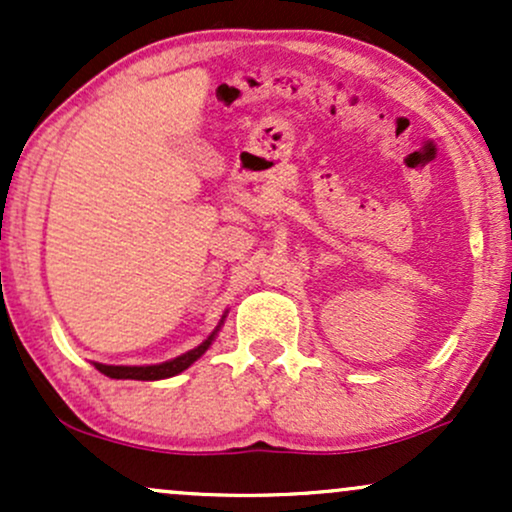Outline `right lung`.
I'll return each mask as SVG.
<instances>
[{
    "label": "right lung",
    "mask_w": 512,
    "mask_h": 512,
    "mask_svg": "<svg viewBox=\"0 0 512 512\" xmlns=\"http://www.w3.org/2000/svg\"><path fill=\"white\" fill-rule=\"evenodd\" d=\"M214 334H211L207 342L199 344L197 349L187 351V354L173 358V361L158 363V366H103V363H96V368L101 370L103 375H108V378H115V380H161V378H170V375H178L187 366H192V363H195L197 358L209 349V344L214 342Z\"/></svg>",
    "instance_id": "right-lung-1"
}]
</instances>
